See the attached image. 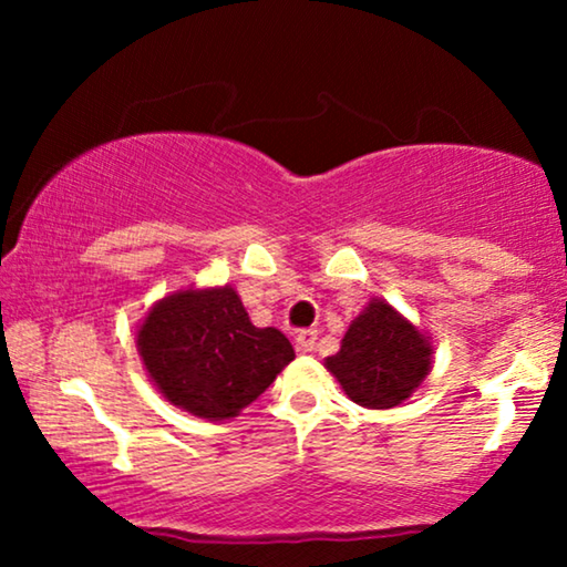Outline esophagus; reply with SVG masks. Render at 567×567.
I'll return each mask as SVG.
<instances>
[{
	"label": "esophagus",
	"mask_w": 567,
	"mask_h": 567,
	"mask_svg": "<svg viewBox=\"0 0 567 567\" xmlns=\"http://www.w3.org/2000/svg\"><path fill=\"white\" fill-rule=\"evenodd\" d=\"M317 346V330H301L297 336V348L301 353H312Z\"/></svg>",
	"instance_id": "34e87169"
}]
</instances>
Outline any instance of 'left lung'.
Here are the masks:
<instances>
[{"instance_id":"obj_1","label":"left lung","mask_w":567,"mask_h":567,"mask_svg":"<svg viewBox=\"0 0 567 567\" xmlns=\"http://www.w3.org/2000/svg\"><path fill=\"white\" fill-rule=\"evenodd\" d=\"M433 353L429 332L374 297L348 324L340 351L324 359V369L355 405L386 410L413 398L433 369Z\"/></svg>"}]
</instances>
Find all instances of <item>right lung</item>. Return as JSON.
<instances>
[{"instance_id": "add662e5", "label": "right lung", "mask_w": 567, "mask_h": 567, "mask_svg": "<svg viewBox=\"0 0 567 567\" xmlns=\"http://www.w3.org/2000/svg\"><path fill=\"white\" fill-rule=\"evenodd\" d=\"M150 382L169 405L206 421H231L293 361L289 338L255 328L235 286H188L136 324Z\"/></svg>"}]
</instances>
